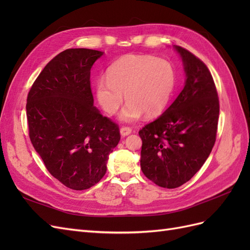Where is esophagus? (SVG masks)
<instances>
[{"label":"esophagus","mask_w":250,"mask_h":250,"mask_svg":"<svg viewBox=\"0 0 250 250\" xmlns=\"http://www.w3.org/2000/svg\"><path fill=\"white\" fill-rule=\"evenodd\" d=\"M131 131H132L131 128H129V127H122L120 129V133L122 137H127V135H129L131 133Z\"/></svg>","instance_id":"34e87169"}]
</instances>
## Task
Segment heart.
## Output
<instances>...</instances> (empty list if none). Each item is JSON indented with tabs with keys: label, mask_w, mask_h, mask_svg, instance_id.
<instances>
[{
	"label": "heart",
	"mask_w": 250,
	"mask_h": 250,
	"mask_svg": "<svg viewBox=\"0 0 250 250\" xmlns=\"http://www.w3.org/2000/svg\"><path fill=\"white\" fill-rule=\"evenodd\" d=\"M174 85L175 72L167 60L148 55H126L108 67L106 80L98 81L96 94L102 108L109 115L119 109L125 94L128 102L119 119L131 123L144 112L147 116L162 112Z\"/></svg>",
	"instance_id": "1"
}]
</instances>
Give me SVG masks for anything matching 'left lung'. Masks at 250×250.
Segmentation results:
<instances>
[{"mask_svg":"<svg viewBox=\"0 0 250 250\" xmlns=\"http://www.w3.org/2000/svg\"><path fill=\"white\" fill-rule=\"evenodd\" d=\"M183 60L185 86L164 113L139 131L141 169L157 186L175 188L206 163L216 141L219 99L214 79L199 58L173 46Z\"/></svg>","mask_w":250,"mask_h":250,"instance_id":"obj_1","label":"left lung"}]
</instances>
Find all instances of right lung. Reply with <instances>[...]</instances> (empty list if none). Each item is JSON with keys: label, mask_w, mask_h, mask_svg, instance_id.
Instances as JSON below:
<instances>
[{"label": "right lung", "mask_w": 250, "mask_h": 250, "mask_svg": "<svg viewBox=\"0 0 250 250\" xmlns=\"http://www.w3.org/2000/svg\"><path fill=\"white\" fill-rule=\"evenodd\" d=\"M103 52L67 49L43 67L27 98L29 137L51 175L86 190L106 173L119 127L94 106L90 69Z\"/></svg>", "instance_id": "obj_1"}]
</instances>
